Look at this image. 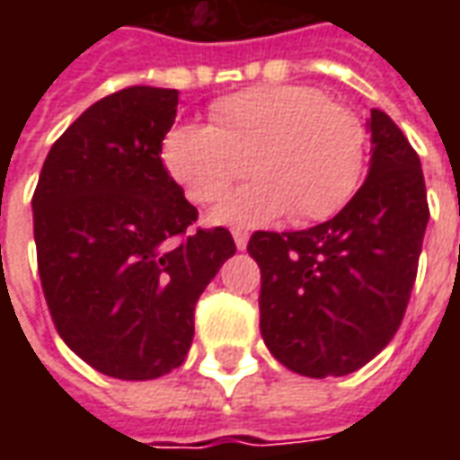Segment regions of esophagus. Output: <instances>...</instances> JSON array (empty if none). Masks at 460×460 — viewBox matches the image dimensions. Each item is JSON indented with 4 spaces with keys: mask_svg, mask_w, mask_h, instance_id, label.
<instances>
[{
    "mask_svg": "<svg viewBox=\"0 0 460 460\" xmlns=\"http://www.w3.org/2000/svg\"><path fill=\"white\" fill-rule=\"evenodd\" d=\"M231 236H234V241H236V246H239V249H246V243H249V231L234 229L231 231Z\"/></svg>",
    "mask_w": 460,
    "mask_h": 460,
    "instance_id": "34e87169",
    "label": "esophagus"
}]
</instances>
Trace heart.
<instances>
[{"label":"heart","instance_id":"heart-1","mask_svg":"<svg viewBox=\"0 0 460 460\" xmlns=\"http://www.w3.org/2000/svg\"><path fill=\"white\" fill-rule=\"evenodd\" d=\"M362 118L313 85H256L219 98L211 125L177 122L162 140V162L194 204L219 201L226 224L256 226L288 214L298 226L335 217L367 170Z\"/></svg>","mask_w":460,"mask_h":460}]
</instances>
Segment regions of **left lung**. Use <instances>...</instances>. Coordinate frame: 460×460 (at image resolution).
Wrapping results in <instances>:
<instances>
[{
  "mask_svg": "<svg viewBox=\"0 0 460 460\" xmlns=\"http://www.w3.org/2000/svg\"><path fill=\"white\" fill-rule=\"evenodd\" d=\"M372 160L345 209L305 231H253L261 335L305 376H342L376 357L404 320L429 201L419 155L382 111L367 120Z\"/></svg>",
  "mask_w": 460,
  "mask_h": 460,
  "instance_id": "left-lung-1",
  "label": "left lung"
}]
</instances>
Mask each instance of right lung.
<instances>
[{
    "label": "right lung",
    "mask_w": 460,
    "mask_h": 460,
    "mask_svg": "<svg viewBox=\"0 0 460 460\" xmlns=\"http://www.w3.org/2000/svg\"><path fill=\"white\" fill-rule=\"evenodd\" d=\"M177 91L130 85L101 98L54 142L39 174L36 263L58 335L115 379L184 362L197 300L234 256L229 229L197 209L162 164Z\"/></svg>",
    "instance_id": "add662e5"
}]
</instances>
